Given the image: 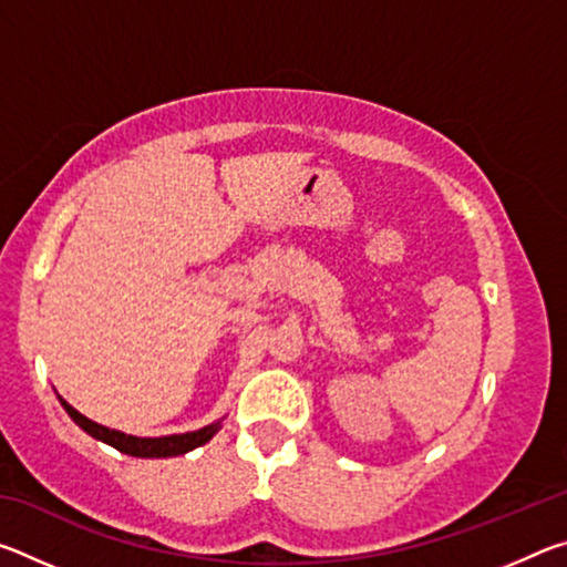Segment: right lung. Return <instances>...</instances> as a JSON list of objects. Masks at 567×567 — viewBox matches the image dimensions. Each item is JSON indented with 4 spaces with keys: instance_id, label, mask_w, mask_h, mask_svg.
Returning a JSON list of instances; mask_svg holds the SVG:
<instances>
[{
    "instance_id": "right-lung-1",
    "label": "right lung",
    "mask_w": 567,
    "mask_h": 567,
    "mask_svg": "<svg viewBox=\"0 0 567 567\" xmlns=\"http://www.w3.org/2000/svg\"><path fill=\"white\" fill-rule=\"evenodd\" d=\"M60 398V395H56ZM62 408L66 410V415H70L76 425H80L84 433L92 435L94 440H100V443H107L114 450H120L124 455H132V457H175V455H185L189 450H195L199 445L209 443L217 435V430L223 427V420H215L209 422V425L199 427V430H192V433H182V435H165V437H137V435H127V433H120V430H112V427H104L100 422H94L90 417H84L80 410H74L70 402L62 400Z\"/></svg>"
}]
</instances>
